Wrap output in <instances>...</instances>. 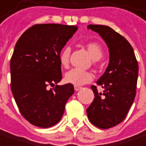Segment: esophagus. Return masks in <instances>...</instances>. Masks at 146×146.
<instances>
[{"label":"esophagus","mask_w":146,"mask_h":146,"mask_svg":"<svg viewBox=\"0 0 146 146\" xmlns=\"http://www.w3.org/2000/svg\"><path fill=\"white\" fill-rule=\"evenodd\" d=\"M74 88H75V90L76 91H79V90H81L82 87V86H74Z\"/></svg>","instance_id":"obj_1"}]
</instances>
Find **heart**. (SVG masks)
Listing matches in <instances>:
<instances>
[{"mask_svg":"<svg viewBox=\"0 0 146 146\" xmlns=\"http://www.w3.org/2000/svg\"><path fill=\"white\" fill-rule=\"evenodd\" d=\"M86 48L91 55V57L94 60H100L102 56V48L96 42H88L86 44ZM70 48L69 46H65L60 51L59 60L60 64L63 67H67L70 61ZM93 79V76L89 71H84L78 69H71L64 75V82L75 86H81L83 84L92 82Z\"/></svg>","mask_w":146,"mask_h":146,"instance_id":"heart-1","label":"heart"}]
</instances>
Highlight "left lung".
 Here are the masks:
<instances>
[{
  "instance_id": "8db88e82",
  "label": "left lung",
  "mask_w": 146,
  "mask_h": 146,
  "mask_svg": "<svg viewBox=\"0 0 146 146\" xmlns=\"http://www.w3.org/2000/svg\"><path fill=\"white\" fill-rule=\"evenodd\" d=\"M87 27L98 33L109 49L108 66L97 82L104 91L98 92L96 86H91L95 98L86 109L90 122L106 129L127 116L136 95L139 66L132 46L121 34L104 25L90 24Z\"/></svg>"
}]
</instances>
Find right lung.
Instances as JSON below:
<instances>
[{"label":"right lung","instance_id":"right-lung-1","mask_svg":"<svg viewBox=\"0 0 146 146\" xmlns=\"http://www.w3.org/2000/svg\"><path fill=\"white\" fill-rule=\"evenodd\" d=\"M78 27L35 24L17 40L11 58V89L23 118L33 125L48 128L60 122L66 102L74 93L62 79L59 56Z\"/></svg>","mask_w":146,"mask_h":146}]
</instances>
